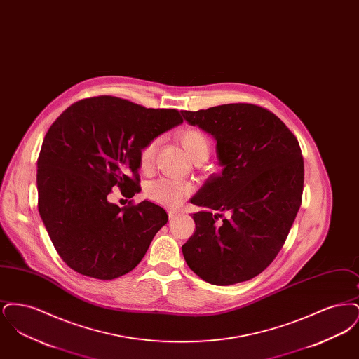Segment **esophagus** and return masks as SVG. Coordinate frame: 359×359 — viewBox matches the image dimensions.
Instances as JSON below:
<instances>
[{"mask_svg":"<svg viewBox=\"0 0 359 359\" xmlns=\"http://www.w3.org/2000/svg\"><path fill=\"white\" fill-rule=\"evenodd\" d=\"M176 215H177V211H175V210H170V211H168V218H170V219L175 218Z\"/></svg>","mask_w":359,"mask_h":359,"instance_id":"1","label":"esophagus"}]
</instances>
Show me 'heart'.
Masks as SVG:
<instances>
[{
  "label": "heart",
  "instance_id": "b5f03b06",
  "mask_svg": "<svg viewBox=\"0 0 359 359\" xmlns=\"http://www.w3.org/2000/svg\"><path fill=\"white\" fill-rule=\"evenodd\" d=\"M176 137L194 163L202 157H208L211 149V141L202 129L184 128L177 132ZM160 138L154 137L141 148L138 154V163L142 171H148L154 165V156ZM192 189V184L186 180L160 177L147 184L145 195L154 203L165 207H176L182 205L187 199Z\"/></svg>",
  "mask_w": 359,
  "mask_h": 359
}]
</instances>
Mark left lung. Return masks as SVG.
Returning a JSON list of instances; mask_svg holds the SVG:
<instances>
[{"instance_id": "obj_1", "label": "left lung", "mask_w": 359, "mask_h": 359, "mask_svg": "<svg viewBox=\"0 0 359 359\" xmlns=\"http://www.w3.org/2000/svg\"><path fill=\"white\" fill-rule=\"evenodd\" d=\"M217 140L222 173L191 199L195 233L182 246L194 273L233 285L265 271L285 243L302 205L304 161L296 136L271 110L227 103L182 111Z\"/></svg>"}]
</instances>
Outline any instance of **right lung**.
Here are the masks:
<instances>
[{
	"label": "right lung",
	"instance_id": "add662e5",
	"mask_svg": "<svg viewBox=\"0 0 359 359\" xmlns=\"http://www.w3.org/2000/svg\"><path fill=\"white\" fill-rule=\"evenodd\" d=\"M182 122L176 109L100 95L72 103L52 123L37 158V207L71 269L114 280L145 256L165 210L148 201L118 207L109 195L114 187L128 198L140 192L141 148Z\"/></svg>",
	"mask_w": 359,
	"mask_h": 359
}]
</instances>
